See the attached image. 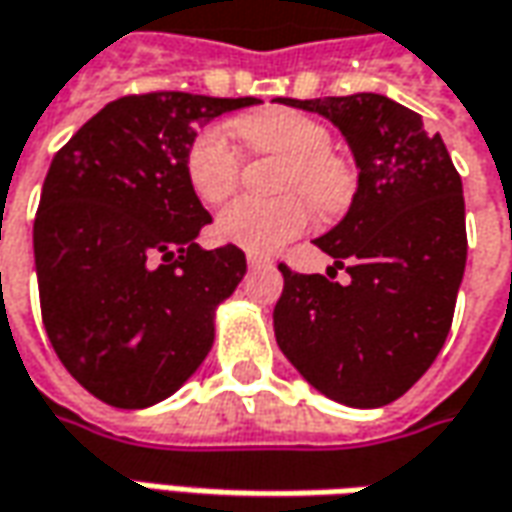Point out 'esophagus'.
I'll return each mask as SVG.
<instances>
[{
	"instance_id": "34e87169",
	"label": "esophagus",
	"mask_w": 512,
	"mask_h": 512,
	"mask_svg": "<svg viewBox=\"0 0 512 512\" xmlns=\"http://www.w3.org/2000/svg\"><path fill=\"white\" fill-rule=\"evenodd\" d=\"M246 263L255 269V266H269L272 263V257L269 255H260V252H246Z\"/></svg>"
}]
</instances>
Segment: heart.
<instances>
[{"label":"heart","instance_id":"obj_1","mask_svg":"<svg viewBox=\"0 0 512 512\" xmlns=\"http://www.w3.org/2000/svg\"><path fill=\"white\" fill-rule=\"evenodd\" d=\"M232 130L246 150L277 155L286 161L280 175L277 201L240 198L232 201L215 221L223 240L249 252H274L309 229L315 212L334 221L348 212L357 198L360 172L334 152V133L323 118L294 107H263L235 118ZM243 158L218 127H206L186 150V181L203 203H223L238 186Z\"/></svg>","mask_w":512,"mask_h":512}]
</instances>
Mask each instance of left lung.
<instances>
[{
	"instance_id": "8db88e82",
	"label": "left lung",
	"mask_w": 512,
	"mask_h": 512,
	"mask_svg": "<svg viewBox=\"0 0 512 512\" xmlns=\"http://www.w3.org/2000/svg\"><path fill=\"white\" fill-rule=\"evenodd\" d=\"M291 107L326 115L360 167L348 215L314 243L351 274H300L280 263L274 337L311 385L351 408L399 399L445 345L465 274L462 178L422 118L377 93Z\"/></svg>"
}]
</instances>
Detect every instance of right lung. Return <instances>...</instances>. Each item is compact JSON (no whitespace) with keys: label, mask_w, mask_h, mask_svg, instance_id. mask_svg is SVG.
Segmentation results:
<instances>
[{"label":"right lung","mask_w":512,"mask_h":512,"mask_svg":"<svg viewBox=\"0 0 512 512\" xmlns=\"http://www.w3.org/2000/svg\"><path fill=\"white\" fill-rule=\"evenodd\" d=\"M260 104L158 90L110 101L47 169L33 221L42 320L73 379L113 408H147L198 371L212 317L246 274L186 181L195 127Z\"/></svg>","instance_id":"obj_1"}]
</instances>
